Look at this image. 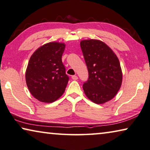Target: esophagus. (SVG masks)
<instances>
[{"mask_svg":"<svg viewBox=\"0 0 150 150\" xmlns=\"http://www.w3.org/2000/svg\"><path fill=\"white\" fill-rule=\"evenodd\" d=\"M71 77H72V79L73 80H77L78 79V77L77 75H73Z\"/></svg>","mask_w":150,"mask_h":150,"instance_id":"obj_1","label":"esophagus"}]
</instances>
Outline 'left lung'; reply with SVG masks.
Instances as JSON below:
<instances>
[{"instance_id": "left-lung-1", "label": "left lung", "mask_w": 150, "mask_h": 150, "mask_svg": "<svg viewBox=\"0 0 150 150\" xmlns=\"http://www.w3.org/2000/svg\"><path fill=\"white\" fill-rule=\"evenodd\" d=\"M80 46L89 74L83 89L93 102L104 104L112 99L121 86L122 74L119 61L100 40H82Z\"/></svg>"}]
</instances>
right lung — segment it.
<instances>
[{
	"instance_id": "obj_1",
	"label": "right lung",
	"mask_w": 150,
	"mask_h": 150,
	"mask_svg": "<svg viewBox=\"0 0 150 150\" xmlns=\"http://www.w3.org/2000/svg\"><path fill=\"white\" fill-rule=\"evenodd\" d=\"M65 45L50 42L36 50L29 61L25 80L30 93L42 102H53L64 92L69 76L62 62Z\"/></svg>"
}]
</instances>
